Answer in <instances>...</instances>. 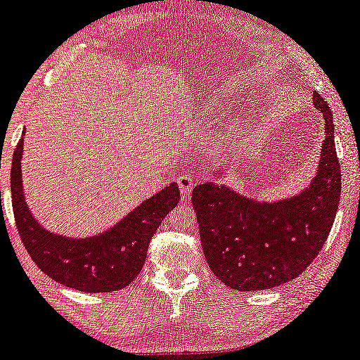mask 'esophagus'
Masks as SVG:
<instances>
[{
    "mask_svg": "<svg viewBox=\"0 0 360 360\" xmlns=\"http://www.w3.org/2000/svg\"><path fill=\"white\" fill-rule=\"evenodd\" d=\"M177 186L183 191L184 196H188L189 191L195 186V181H193V177L188 176V174H181V176L177 177Z\"/></svg>",
    "mask_w": 360,
    "mask_h": 360,
    "instance_id": "1",
    "label": "esophagus"
}]
</instances>
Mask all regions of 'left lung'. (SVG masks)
I'll use <instances>...</instances> for the list:
<instances>
[{
  "label": "left lung",
  "instance_id": "obj_1",
  "mask_svg": "<svg viewBox=\"0 0 360 360\" xmlns=\"http://www.w3.org/2000/svg\"><path fill=\"white\" fill-rule=\"evenodd\" d=\"M314 108L325 117L318 174L301 195L262 203L213 183L193 189V208L208 266L227 287L264 290L299 276L326 243L342 193L333 114L319 94Z\"/></svg>",
  "mask_w": 360,
  "mask_h": 360
}]
</instances>
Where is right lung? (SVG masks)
I'll list each match as a JSON object with an SVG mask.
<instances>
[{
    "label": "right lung",
    "instance_id": "right-lung-1",
    "mask_svg": "<svg viewBox=\"0 0 360 360\" xmlns=\"http://www.w3.org/2000/svg\"><path fill=\"white\" fill-rule=\"evenodd\" d=\"M22 152L20 138L11 162V205L20 239L39 270L82 292H112L129 285L143 268L150 239L179 201L177 184L143 201L104 234L68 239L44 231L30 215L22 191Z\"/></svg>",
    "mask_w": 360,
    "mask_h": 360
}]
</instances>
